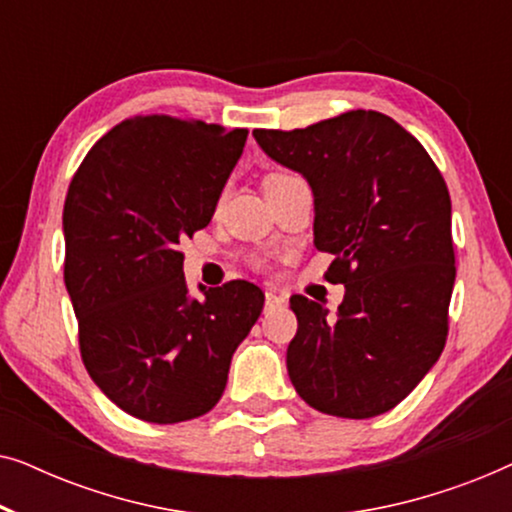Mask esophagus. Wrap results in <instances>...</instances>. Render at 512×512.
Returning <instances> with one entry per match:
<instances>
[{"mask_svg": "<svg viewBox=\"0 0 512 512\" xmlns=\"http://www.w3.org/2000/svg\"><path fill=\"white\" fill-rule=\"evenodd\" d=\"M284 305V298L277 296L275 291H265V312L275 310V307H282Z\"/></svg>", "mask_w": 512, "mask_h": 512, "instance_id": "obj_1", "label": "esophagus"}]
</instances>
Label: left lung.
I'll return each instance as SVG.
<instances>
[{
  "label": "left lung",
  "mask_w": 512,
  "mask_h": 512,
  "mask_svg": "<svg viewBox=\"0 0 512 512\" xmlns=\"http://www.w3.org/2000/svg\"><path fill=\"white\" fill-rule=\"evenodd\" d=\"M314 195V247L345 284L335 317L291 298L298 333L286 368L298 396L333 417L389 412L424 380L447 338L454 289L452 202L424 146L380 111H347L303 130H254Z\"/></svg>",
  "instance_id": "1"
}]
</instances>
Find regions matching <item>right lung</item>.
<instances>
[{
    "label": "right lung",
    "mask_w": 512,
    "mask_h": 512,
    "mask_svg": "<svg viewBox=\"0 0 512 512\" xmlns=\"http://www.w3.org/2000/svg\"><path fill=\"white\" fill-rule=\"evenodd\" d=\"M249 132L172 116L109 130L69 184L65 286L81 359L128 415L177 424L205 415L261 317L263 291L235 279L188 293L179 242L212 221Z\"/></svg>",
    "instance_id": "1"
}]
</instances>
